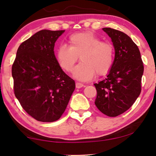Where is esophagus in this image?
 <instances>
[{"instance_id": "obj_1", "label": "esophagus", "mask_w": 156, "mask_h": 156, "mask_svg": "<svg viewBox=\"0 0 156 156\" xmlns=\"http://www.w3.org/2000/svg\"><path fill=\"white\" fill-rule=\"evenodd\" d=\"M84 87V85L83 84H82V83H80V82H76V88L80 89V88H82V87Z\"/></svg>"}]
</instances>
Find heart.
<instances>
[{
    "label": "heart",
    "instance_id": "heart-1",
    "mask_svg": "<svg viewBox=\"0 0 156 156\" xmlns=\"http://www.w3.org/2000/svg\"><path fill=\"white\" fill-rule=\"evenodd\" d=\"M69 46L62 44L56 53L59 65L65 72H71L79 57L81 62L74 67L72 75L80 81H89L108 73L114 59V49L108 41H101L89 32L74 33L69 38Z\"/></svg>",
    "mask_w": 156,
    "mask_h": 156
}]
</instances>
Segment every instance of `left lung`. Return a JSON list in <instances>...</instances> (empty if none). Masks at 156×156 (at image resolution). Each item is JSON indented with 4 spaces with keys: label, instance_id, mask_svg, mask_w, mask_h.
I'll return each mask as SVG.
<instances>
[{
    "label": "left lung",
    "instance_id": "obj_1",
    "mask_svg": "<svg viewBox=\"0 0 156 156\" xmlns=\"http://www.w3.org/2000/svg\"><path fill=\"white\" fill-rule=\"evenodd\" d=\"M102 30L112 39L115 57L107 76L94 84V103L104 114L115 117L129 109L140 95L144 65L139 49L129 36L110 27Z\"/></svg>",
    "mask_w": 156,
    "mask_h": 156
}]
</instances>
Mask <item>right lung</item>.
<instances>
[{
    "mask_svg": "<svg viewBox=\"0 0 156 156\" xmlns=\"http://www.w3.org/2000/svg\"><path fill=\"white\" fill-rule=\"evenodd\" d=\"M65 30H42L19 46L12 66L14 93L25 112L37 121L60 118L75 89L55 55V43Z\"/></svg>",
    "mask_w": 156,
    "mask_h": 156,
    "instance_id": "1",
    "label": "right lung"
}]
</instances>
